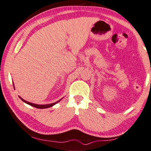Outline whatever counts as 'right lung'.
<instances>
[{"mask_svg": "<svg viewBox=\"0 0 151 151\" xmlns=\"http://www.w3.org/2000/svg\"><path fill=\"white\" fill-rule=\"evenodd\" d=\"M13 86H14V85H13ZM19 97H20V98L21 99H22V101H23L24 102L26 103V104L30 105H31V106H32V107H36V108H38V109H46V108L51 107H52V106H54V105L58 104V102H59L60 101H61V100H62V99H61L59 100V101H58L55 102V103H53V104H46V105H38V104H32V103L28 102V101H26V100H24V99L22 98V97H20V96H19Z\"/></svg>", "mask_w": 151, "mask_h": 151, "instance_id": "1", "label": "right lung"}]
</instances>
